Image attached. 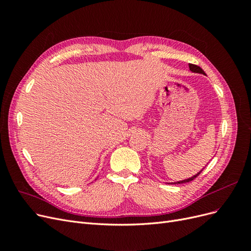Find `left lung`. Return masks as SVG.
<instances>
[{"mask_svg": "<svg viewBox=\"0 0 251 251\" xmlns=\"http://www.w3.org/2000/svg\"><path fill=\"white\" fill-rule=\"evenodd\" d=\"M189 70L191 71H193V72H196V73H201V74H205V72L201 69V68L199 67V66H197V65H194V64H189ZM202 172V171H201ZM201 172L200 173H198L197 175H195V176H193L192 178H188V179H185V180H183V181H178V182H175V184H180V183H186V182H191V181H193L195 178H197L199 176V175L201 174Z\"/></svg>", "mask_w": 251, "mask_h": 251, "instance_id": "obj_1", "label": "left lung"}]
</instances>
